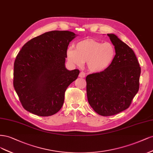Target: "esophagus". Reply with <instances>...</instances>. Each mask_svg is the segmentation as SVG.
Wrapping results in <instances>:
<instances>
[{"instance_id":"34e87169","label":"esophagus","mask_w":153,"mask_h":153,"mask_svg":"<svg viewBox=\"0 0 153 153\" xmlns=\"http://www.w3.org/2000/svg\"><path fill=\"white\" fill-rule=\"evenodd\" d=\"M79 77H82V78L85 77V74L84 73V72H80V73H79Z\"/></svg>"}]
</instances>
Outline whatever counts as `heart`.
Masks as SVG:
<instances>
[{
	"instance_id": "1",
	"label": "heart",
	"mask_w": 153,
	"mask_h": 153,
	"mask_svg": "<svg viewBox=\"0 0 153 153\" xmlns=\"http://www.w3.org/2000/svg\"><path fill=\"white\" fill-rule=\"evenodd\" d=\"M115 56L116 50L112 43H102L91 39L78 42L75 50L69 48L67 51V58L71 63L79 66L86 62L88 70L95 73L109 68Z\"/></svg>"
}]
</instances>
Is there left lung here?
Listing matches in <instances>:
<instances>
[{"mask_svg": "<svg viewBox=\"0 0 153 153\" xmlns=\"http://www.w3.org/2000/svg\"><path fill=\"white\" fill-rule=\"evenodd\" d=\"M116 50L105 71L86 76L88 103L98 114L109 116L128 108L139 89L140 67L131 49L113 33L107 34Z\"/></svg>", "mask_w": 153, "mask_h": 153, "instance_id": "1", "label": "left lung"}]
</instances>
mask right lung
Here are the masks:
<instances>
[{
  "mask_svg": "<svg viewBox=\"0 0 153 153\" xmlns=\"http://www.w3.org/2000/svg\"><path fill=\"white\" fill-rule=\"evenodd\" d=\"M76 37L69 31L48 32L19 51L14 63L13 86L26 111L50 116L60 110L67 87L79 74L65 65L68 46Z\"/></svg>",
  "mask_w": 153,
  "mask_h": 153,
  "instance_id": "add662e5",
  "label": "right lung"
}]
</instances>
